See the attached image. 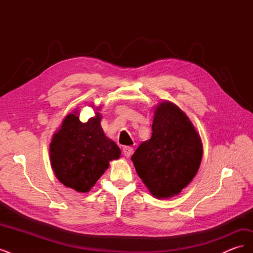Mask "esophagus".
Instances as JSON below:
<instances>
[{
	"instance_id": "esophagus-1",
	"label": "esophagus",
	"mask_w": 253,
	"mask_h": 253,
	"mask_svg": "<svg viewBox=\"0 0 253 253\" xmlns=\"http://www.w3.org/2000/svg\"><path fill=\"white\" fill-rule=\"evenodd\" d=\"M122 151H124V154L126 157H129L133 153V148L128 147V145H126V147H124V149H122Z\"/></svg>"
}]
</instances>
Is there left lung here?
I'll return each mask as SVG.
<instances>
[{
	"label": "left lung",
	"mask_w": 253,
	"mask_h": 253,
	"mask_svg": "<svg viewBox=\"0 0 253 253\" xmlns=\"http://www.w3.org/2000/svg\"><path fill=\"white\" fill-rule=\"evenodd\" d=\"M152 131L131 159L151 194L169 198L179 194L200 169L202 139L187 115L170 101L156 106Z\"/></svg>",
	"instance_id": "1"
}]
</instances>
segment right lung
<instances>
[{
	"label": "right lung",
	"instance_id": "right-lung-1",
	"mask_svg": "<svg viewBox=\"0 0 253 253\" xmlns=\"http://www.w3.org/2000/svg\"><path fill=\"white\" fill-rule=\"evenodd\" d=\"M87 122H81L78 112L68 114L49 144L51 168L56 177L67 188L85 193L95 186L109 168V163L118 159V145L105 136L101 127V114Z\"/></svg>",
	"mask_w": 253,
	"mask_h": 253
}]
</instances>
